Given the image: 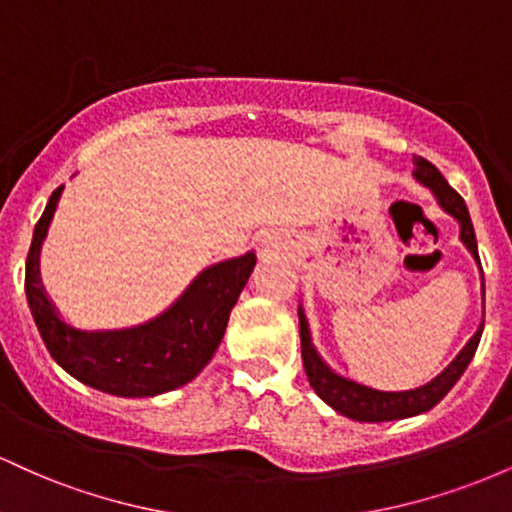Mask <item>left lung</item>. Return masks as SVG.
Wrapping results in <instances>:
<instances>
[{
  "mask_svg": "<svg viewBox=\"0 0 512 512\" xmlns=\"http://www.w3.org/2000/svg\"><path fill=\"white\" fill-rule=\"evenodd\" d=\"M414 166H416L414 178L424 187H428V190L436 195L443 211H448L452 219L460 223V240L467 245V250L472 252L474 260L479 262L477 236H474V226H472V219H469V211H467V204H464V199L452 190L448 180L440 175V170L433 166V163H428L426 158L416 156ZM298 322H301L303 368H305V375H308L310 387H313L317 397H320L322 402L330 404L334 411H339V414L349 416V419L354 421H368V424L407 419V416L424 414V411L436 407L440 399L452 390V385L462 378V373L467 370L469 361H472L474 354H477L481 332H484V322H481L477 334L469 339L467 346L457 354L455 361H452L443 373L436 375L431 383L414 387V390L385 392L334 373V370L322 361L320 354H317V349L313 346L303 308H298Z\"/></svg>",
  "mask_w": 512,
  "mask_h": 512,
  "instance_id": "obj_1",
  "label": "left lung"
}]
</instances>
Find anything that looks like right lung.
Masks as SVG:
<instances>
[{
    "label": "right lung",
    "mask_w": 512,
    "mask_h": 512,
    "mask_svg": "<svg viewBox=\"0 0 512 512\" xmlns=\"http://www.w3.org/2000/svg\"><path fill=\"white\" fill-rule=\"evenodd\" d=\"M62 187L35 223L26 260V298L50 356L72 378L117 397H154L190 383L219 349L228 315L255 269V252L211 264L166 313L127 330L86 332L67 325L40 284V245Z\"/></svg>",
    "instance_id": "obj_1"
}]
</instances>
